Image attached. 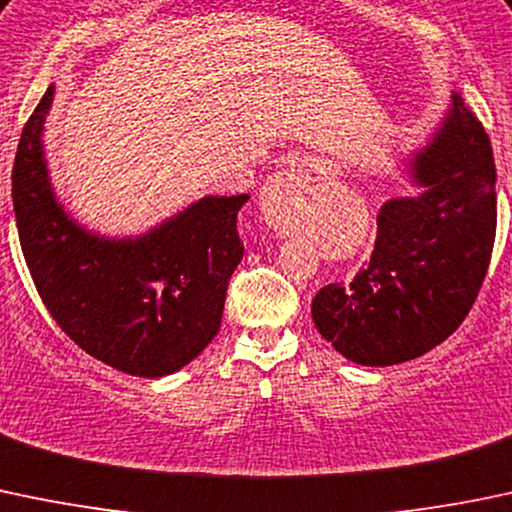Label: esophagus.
I'll return each mask as SVG.
<instances>
[{
    "label": "esophagus",
    "mask_w": 512,
    "mask_h": 512,
    "mask_svg": "<svg viewBox=\"0 0 512 512\" xmlns=\"http://www.w3.org/2000/svg\"><path fill=\"white\" fill-rule=\"evenodd\" d=\"M305 182H310V172L305 170H281L276 172L271 179H266L261 189V214L266 219V224L273 231H278L281 236H288L295 231V212H298V197L300 189L305 187ZM315 182V179H313Z\"/></svg>",
    "instance_id": "34e87169"
}]
</instances>
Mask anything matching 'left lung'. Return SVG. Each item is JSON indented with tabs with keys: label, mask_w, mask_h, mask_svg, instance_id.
Masks as SVG:
<instances>
[{
	"label": "left lung",
	"mask_w": 512,
	"mask_h": 512,
	"mask_svg": "<svg viewBox=\"0 0 512 512\" xmlns=\"http://www.w3.org/2000/svg\"><path fill=\"white\" fill-rule=\"evenodd\" d=\"M419 197L389 199L370 261L313 298L315 328L357 365L389 367L441 345L476 303L495 241V162L458 93L412 157Z\"/></svg>",
	"instance_id": "1"
}]
</instances>
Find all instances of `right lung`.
Instances as JSON below:
<instances>
[{
    "label": "right lung",
    "mask_w": 512,
    "mask_h": 512,
    "mask_svg": "<svg viewBox=\"0 0 512 512\" xmlns=\"http://www.w3.org/2000/svg\"><path fill=\"white\" fill-rule=\"evenodd\" d=\"M54 86L21 130L12 199L21 251L51 318L113 370L165 377L219 333L226 288L244 256L236 231L249 194L204 197L138 239H105L56 202L44 160Z\"/></svg>",
    "instance_id": "obj_1"
}]
</instances>
